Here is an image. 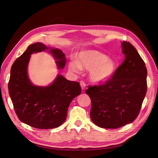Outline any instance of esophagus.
<instances>
[{"label": "esophagus", "instance_id": "obj_1", "mask_svg": "<svg viewBox=\"0 0 158 158\" xmlns=\"http://www.w3.org/2000/svg\"><path fill=\"white\" fill-rule=\"evenodd\" d=\"M80 85H81V88H82V90H84L85 88V84L84 82V81H81L80 82Z\"/></svg>", "mask_w": 158, "mask_h": 158}]
</instances>
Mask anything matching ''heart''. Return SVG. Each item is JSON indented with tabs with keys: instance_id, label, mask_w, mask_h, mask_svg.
I'll list each match as a JSON object with an SVG mask.
<instances>
[{
	"instance_id": "b5f03b06",
	"label": "heart",
	"mask_w": 158,
	"mask_h": 158,
	"mask_svg": "<svg viewBox=\"0 0 158 158\" xmlns=\"http://www.w3.org/2000/svg\"><path fill=\"white\" fill-rule=\"evenodd\" d=\"M69 68L75 73H80L82 69L89 70L91 80L102 83L113 76L117 70V63L99 51L84 50L79 52L77 60L70 62Z\"/></svg>"
}]
</instances>
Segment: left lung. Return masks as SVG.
<instances>
[{
  "mask_svg": "<svg viewBox=\"0 0 158 158\" xmlns=\"http://www.w3.org/2000/svg\"><path fill=\"white\" fill-rule=\"evenodd\" d=\"M125 60L111 79L85 91L91 99L90 117L99 127L117 128L135 120L147 91V69L136 49L123 41Z\"/></svg>",
  "mask_w": 158,
  "mask_h": 158,
  "instance_id": "left-lung-1",
  "label": "left lung"
}]
</instances>
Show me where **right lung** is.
<instances>
[{
  "instance_id": "add662e5",
  "label": "right lung",
  "mask_w": 158,
  "mask_h": 158,
  "mask_svg": "<svg viewBox=\"0 0 158 158\" xmlns=\"http://www.w3.org/2000/svg\"><path fill=\"white\" fill-rule=\"evenodd\" d=\"M42 51H48L56 60L57 68L64 69L66 60L63 51L35 43L28 46L13 63L8 92L15 112L22 123L37 128L51 129L64 122L70 104L81 94V87L78 82L66 80L61 74H57L47 86L33 84L27 74L28 64L31 54Z\"/></svg>"
}]
</instances>
